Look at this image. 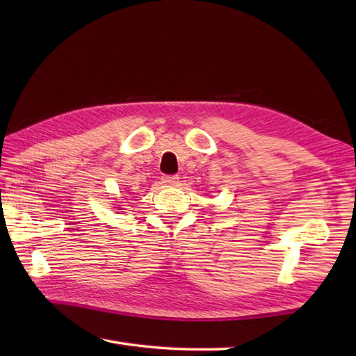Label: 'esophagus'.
<instances>
[{"instance_id":"1","label":"esophagus","mask_w":356,"mask_h":356,"mask_svg":"<svg viewBox=\"0 0 356 356\" xmlns=\"http://www.w3.org/2000/svg\"><path fill=\"white\" fill-rule=\"evenodd\" d=\"M165 185H177L179 184V176L177 174H172V176H165L163 179Z\"/></svg>"}]
</instances>
